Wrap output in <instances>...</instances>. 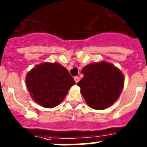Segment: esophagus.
Returning a JSON list of instances; mask_svg holds the SVG:
<instances>
[{"label":"esophagus","instance_id":"1","mask_svg":"<svg viewBox=\"0 0 147 147\" xmlns=\"http://www.w3.org/2000/svg\"><path fill=\"white\" fill-rule=\"evenodd\" d=\"M74 81L76 82V83H77L78 82L80 81V78L78 77V76H75V77H74Z\"/></svg>","mask_w":147,"mask_h":147}]
</instances>
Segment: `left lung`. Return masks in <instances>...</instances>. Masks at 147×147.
I'll return each mask as SVG.
<instances>
[{
	"instance_id": "8db88e82",
	"label": "left lung",
	"mask_w": 147,
	"mask_h": 147,
	"mask_svg": "<svg viewBox=\"0 0 147 147\" xmlns=\"http://www.w3.org/2000/svg\"><path fill=\"white\" fill-rule=\"evenodd\" d=\"M84 76L77 83L90 107L105 110L116 102L124 88L121 71L107 62H94L82 70Z\"/></svg>"
}]
</instances>
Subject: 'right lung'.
<instances>
[{
    "instance_id": "right-lung-1",
    "label": "right lung",
    "mask_w": 147,
    "mask_h": 147,
    "mask_svg": "<svg viewBox=\"0 0 147 147\" xmlns=\"http://www.w3.org/2000/svg\"><path fill=\"white\" fill-rule=\"evenodd\" d=\"M26 83L34 101L46 108L59 105L76 84L68 71L57 62L36 65L27 74Z\"/></svg>"
}]
</instances>
